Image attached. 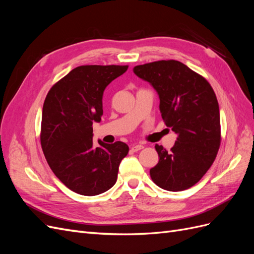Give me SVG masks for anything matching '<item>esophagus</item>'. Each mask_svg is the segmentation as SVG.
Masks as SVG:
<instances>
[{
	"instance_id": "obj_1",
	"label": "esophagus",
	"mask_w": 254,
	"mask_h": 254,
	"mask_svg": "<svg viewBox=\"0 0 254 254\" xmlns=\"http://www.w3.org/2000/svg\"><path fill=\"white\" fill-rule=\"evenodd\" d=\"M143 148H144V146H143V145H141V144H137V145H133V146H131V148H130V150L133 151V152H135V151H139V150H141V149H143Z\"/></svg>"
}]
</instances>
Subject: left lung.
I'll use <instances>...</instances> for the list:
<instances>
[{
  "label": "left lung",
  "instance_id": "obj_1",
  "mask_svg": "<svg viewBox=\"0 0 254 254\" xmlns=\"http://www.w3.org/2000/svg\"><path fill=\"white\" fill-rule=\"evenodd\" d=\"M133 72L158 92L162 119L177 134L170 151L156 144L160 159L149 172L151 179L166 190L190 189L209 171L220 146L215 92L203 76L177 60L136 65Z\"/></svg>",
  "mask_w": 254,
  "mask_h": 254
}]
</instances>
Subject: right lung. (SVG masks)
Listing matches in <instances>:
<instances>
[{
	"instance_id": "add662e5",
	"label": "right lung",
	"mask_w": 254,
	"mask_h": 254,
	"mask_svg": "<svg viewBox=\"0 0 254 254\" xmlns=\"http://www.w3.org/2000/svg\"><path fill=\"white\" fill-rule=\"evenodd\" d=\"M128 65H80L57 81L42 109L41 147L53 173L64 186L83 196L110 190L121 161L129 151L118 141L93 142L94 122H101L106 87Z\"/></svg>"
}]
</instances>
